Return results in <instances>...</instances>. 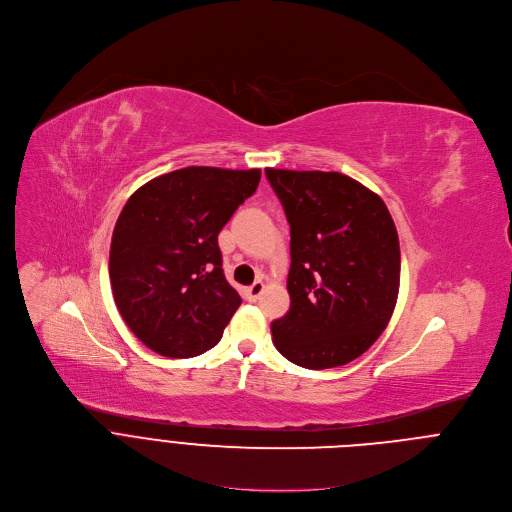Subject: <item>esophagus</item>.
<instances>
[{
    "mask_svg": "<svg viewBox=\"0 0 512 512\" xmlns=\"http://www.w3.org/2000/svg\"><path fill=\"white\" fill-rule=\"evenodd\" d=\"M263 291H265V283L263 281H255L251 287L245 289V297L249 301H257L263 295Z\"/></svg>",
    "mask_w": 512,
    "mask_h": 512,
    "instance_id": "obj_1",
    "label": "esophagus"
}]
</instances>
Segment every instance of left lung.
I'll list each match as a JSON object with an SVG mask.
<instances>
[{"label": "left lung", "mask_w": 512, "mask_h": 512, "mask_svg": "<svg viewBox=\"0 0 512 512\" xmlns=\"http://www.w3.org/2000/svg\"><path fill=\"white\" fill-rule=\"evenodd\" d=\"M291 227V307L271 323L277 351L305 369L361 357L399 295L401 249L383 199L337 171L265 169Z\"/></svg>", "instance_id": "left-lung-1"}]
</instances>
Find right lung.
<instances>
[{"instance_id":"obj_1","label":"right lung","mask_w":512,"mask_h":512,"mask_svg":"<svg viewBox=\"0 0 512 512\" xmlns=\"http://www.w3.org/2000/svg\"><path fill=\"white\" fill-rule=\"evenodd\" d=\"M259 179L261 169L185 167L127 199L109 279L123 321L151 351L187 359L221 341L241 297L225 279L217 235Z\"/></svg>"}]
</instances>
